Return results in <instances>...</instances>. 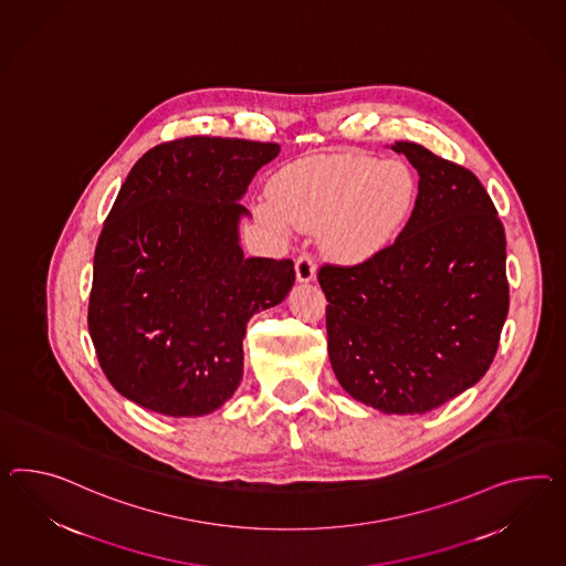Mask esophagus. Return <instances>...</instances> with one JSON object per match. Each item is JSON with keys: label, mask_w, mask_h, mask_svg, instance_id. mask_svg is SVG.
Returning a JSON list of instances; mask_svg holds the SVG:
<instances>
[{"label": "esophagus", "mask_w": 566, "mask_h": 566, "mask_svg": "<svg viewBox=\"0 0 566 566\" xmlns=\"http://www.w3.org/2000/svg\"><path fill=\"white\" fill-rule=\"evenodd\" d=\"M295 276L300 283H310L316 276V264L310 254H300L295 261Z\"/></svg>", "instance_id": "obj_1"}]
</instances>
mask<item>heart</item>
<instances>
[{
    "label": "heart",
    "mask_w": 566,
    "mask_h": 566,
    "mask_svg": "<svg viewBox=\"0 0 566 566\" xmlns=\"http://www.w3.org/2000/svg\"><path fill=\"white\" fill-rule=\"evenodd\" d=\"M271 203L261 218L302 230L324 226V247L334 259L363 262L390 247L417 201L415 172L400 160L361 154L312 156L285 166L273 178Z\"/></svg>",
    "instance_id": "1"
}]
</instances>
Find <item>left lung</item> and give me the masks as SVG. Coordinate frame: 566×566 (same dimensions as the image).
I'll use <instances>...</instances> for the list:
<instances>
[{
    "mask_svg": "<svg viewBox=\"0 0 566 566\" xmlns=\"http://www.w3.org/2000/svg\"><path fill=\"white\" fill-rule=\"evenodd\" d=\"M419 172L405 230L369 261L322 264L328 357L363 405L422 415L491 367L509 312L503 223L479 178L396 142Z\"/></svg>",
    "mask_w": 566,
    "mask_h": 566,
    "instance_id": "8db88e82",
    "label": "left lung"
}]
</instances>
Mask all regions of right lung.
<instances>
[{"mask_svg": "<svg viewBox=\"0 0 566 566\" xmlns=\"http://www.w3.org/2000/svg\"><path fill=\"white\" fill-rule=\"evenodd\" d=\"M279 144L182 137L130 168L104 221L87 331L118 394L166 417H201L242 379L248 319L285 300L293 261L247 259L240 203Z\"/></svg>", "mask_w": 566, "mask_h": 566, "instance_id": "1", "label": "right lung"}]
</instances>
